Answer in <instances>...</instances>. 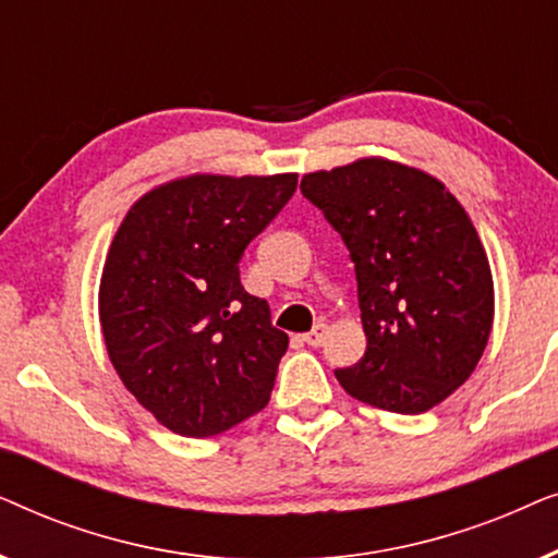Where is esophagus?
<instances>
[{
    "label": "esophagus",
    "instance_id": "obj_1",
    "mask_svg": "<svg viewBox=\"0 0 558 558\" xmlns=\"http://www.w3.org/2000/svg\"><path fill=\"white\" fill-rule=\"evenodd\" d=\"M325 335H327V325H315L307 335H302V342H307V345L317 348V345H323V342H325Z\"/></svg>",
    "mask_w": 558,
    "mask_h": 558
}]
</instances>
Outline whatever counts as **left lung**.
Wrapping results in <instances>:
<instances>
[{
	"mask_svg": "<svg viewBox=\"0 0 558 558\" xmlns=\"http://www.w3.org/2000/svg\"><path fill=\"white\" fill-rule=\"evenodd\" d=\"M355 264L365 355L338 368L353 399L424 414L472 376L493 327L475 226L437 178L380 157L302 178Z\"/></svg>",
	"mask_w": 558,
	"mask_h": 558,
	"instance_id": "left-lung-1",
	"label": "left lung"
}]
</instances>
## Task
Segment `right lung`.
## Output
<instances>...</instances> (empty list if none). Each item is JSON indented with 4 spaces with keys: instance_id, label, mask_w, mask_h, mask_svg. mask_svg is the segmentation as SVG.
I'll use <instances>...</instances> for the list:
<instances>
[{
    "instance_id": "obj_1",
    "label": "right lung",
    "mask_w": 558,
    "mask_h": 558,
    "mask_svg": "<svg viewBox=\"0 0 558 558\" xmlns=\"http://www.w3.org/2000/svg\"><path fill=\"white\" fill-rule=\"evenodd\" d=\"M294 190L296 174H190L140 197L113 235L98 292L106 350L174 434L213 437L269 403L289 338L239 262Z\"/></svg>"
}]
</instances>
